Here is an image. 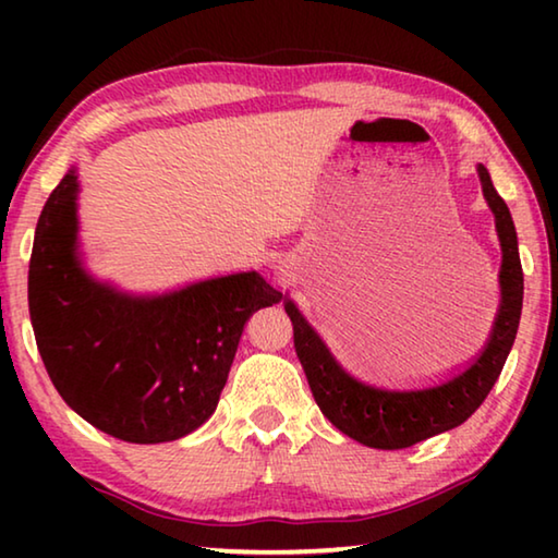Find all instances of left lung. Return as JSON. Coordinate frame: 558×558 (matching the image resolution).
Wrapping results in <instances>:
<instances>
[{"label": "left lung", "instance_id": "left-lung-1", "mask_svg": "<svg viewBox=\"0 0 558 558\" xmlns=\"http://www.w3.org/2000/svg\"><path fill=\"white\" fill-rule=\"evenodd\" d=\"M477 177L489 211L495 214V229L499 248H502L499 307L485 347L472 362L448 379L426 386V389L409 391L381 389V386L359 381L337 362L323 337L315 332V327L302 317L295 302L286 300V313L292 319L295 352L319 411L327 415L335 428L362 442V446L401 450L465 423L493 391L509 356V349L514 344L524 298L517 231L512 214H509L502 196L497 194L483 165H477Z\"/></svg>", "mask_w": 558, "mask_h": 558}]
</instances>
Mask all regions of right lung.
Listing matches in <instances>:
<instances>
[{
  "instance_id": "1",
  "label": "right lung",
  "mask_w": 558,
  "mask_h": 558,
  "mask_svg": "<svg viewBox=\"0 0 558 558\" xmlns=\"http://www.w3.org/2000/svg\"><path fill=\"white\" fill-rule=\"evenodd\" d=\"M78 167L44 204L29 263V315L56 391L128 442L184 438L211 418L243 325L282 300L258 270L135 295L93 278L78 243Z\"/></svg>"
}]
</instances>
